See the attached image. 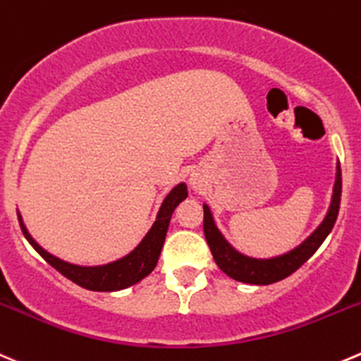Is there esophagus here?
I'll return each instance as SVG.
<instances>
[{"instance_id": "esophagus-1", "label": "esophagus", "mask_w": 361, "mask_h": 361, "mask_svg": "<svg viewBox=\"0 0 361 361\" xmlns=\"http://www.w3.org/2000/svg\"><path fill=\"white\" fill-rule=\"evenodd\" d=\"M190 185H192V188H195V190H199V188L202 187L201 176H199V174H192V176H190Z\"/></svg>"}]
</instances>
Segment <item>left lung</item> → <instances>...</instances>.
<instances>
[{"label":"left lung","instance_id":"8db88e82","mask_svg":"<svg viewBox=\"0 0 361 361\" xmlns=\"http://www.w3.org/2000/svg\"><path fill=\"white\" fill-rule=\"evenodd\" d=\"M341 194H342V173H341V164H337V180H335L334 187V197H331L330 209H328L326 216L321 222V226L303 241L300 247L295 250L288 252L284 255H279L274 259H252L247 255L240 254L234 250L220 231L216 229L213 224L212 212L208 206H202L204 209V220H202V227H204V236L209 245L213 259H215L216 266L222 269L224 274L229 275L231 279L238 282H245V284H254V286H268L274 282L282 281V279L289 277L295 274L296 269L309 261L314 255V252L321 247L324 238L330 234L334 229L335 220H337L338 208H341Z\"/></svg>","mask_w":361,"mask_h":361}]
</instances>
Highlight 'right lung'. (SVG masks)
Segmentation results:
<instances>
[{"label": "right lung", "mask_w": 361, "mask_h": 361, "mask_svg": "<svg viewBox=\"0 0 361 361\" xmlns=\"http://www.w3.org/2000/svg\"><path fill=\"white\" fill-rule=\"evenodd\" d=\"M187 185L180 183L178 187H174L169 192L166 199H164L162 206H160V212L157 215L155 224L149 229V233L146 234L145 240L134 248L128 255L118 259V261L109 262V264L104 266H77L70 264V262L61 261V259L54 257L49 252H45L33 238L30 236V233L24 227L23 219L19 216L20 229L23 234L26 236V240L30 241L31 247L52 266L56 268L61 275H65L68 281L75 282L77 286L84 289H90V291H120V289L128 288V286L137 284L139 281L149 275L153 271V268L159 262L160 250H162V245L166 241L167 229H169L171 215L176 209V206L180 204L183 199H187Z\"/></svg>", "instance_id": "obj_1"}]
</instances>
